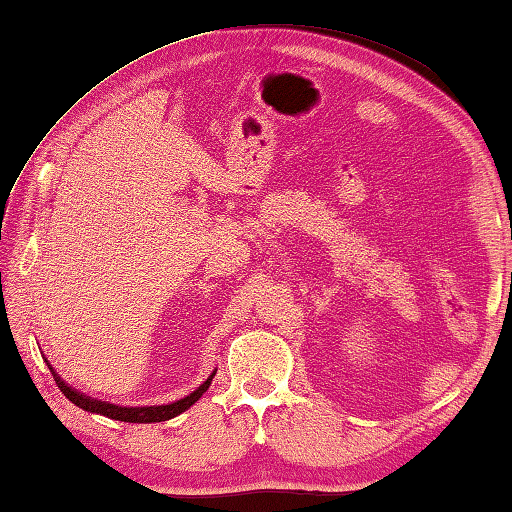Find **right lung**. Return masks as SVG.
Returning <instances> with one entry per match:
<instances>
[{
  "label": "right lung",
  "mask_w": 512,
  "mask_h": 512,
  "mask_svg": "<svg viewBox=\"0 0 512 512\" xmlns=\"http://www.w3.org/2000/svg\"><path fill=\"white\" fill-rule=\"evenodd\" d=\"M48 363V361H46ZM48 367H50V363H48ZM50 372H52V376H54V380H57V385H59V389L63 391V396L68 398V400H72L76 407H81V409H85V411H90V413H101V416H105V418H112V420H121V422H165V420H169V418H176V416H180L182 411H187L191 405H195V402H198L200 398H202V394L206 389L211 387V380H213V376H215V372L204 380V383L193 391V394H189V396H184V398H180V400H176V402H169V405H154V407H121V405H110V402H105V400H96V398H90V396H85V394H81V391H76L74 387H70L68 383H65V380L54 372V369L50 367Z\"/></svg>",
  "instance_id": "1"
}]
</instances>
